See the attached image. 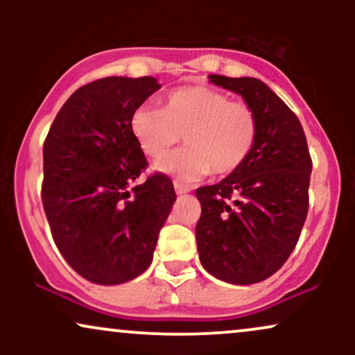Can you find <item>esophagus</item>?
I'll list each match as a JSON object with an SVG mask.
<instances>
[{
  "label": "esophagus",
  "mask_w": 355,
  "mask_h": 355,
  "mask_svg": "<svg viewBox=\"0 0 355 355\" xmlns=\"http://www.w3.org/2000/svg\"><path fill=\"white\" fill-rule=\"evenodd\" d=\"M173 187H175V191H177L178 195L187 193V191L191 190L189 185H183V183H180V182H173Z\"/></svg>",
  "instance_id": "1"
}]
</instances>
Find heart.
<instances>
[{
    "label": "heart",
    "mask_w": 355,
    "mask_h": 355,
    "mask_svg": "<svg viewBox=\"0 0 355 355\" xmlns=\"http://www.w3.org/2000/svg\"><path fill=\"white\" fill-rule=\"evenodd\" d=\"M130 128L146 157H165L185 137L189 148L158 162V172L193 182L210 172L229 175L247 162L259 135L255 110L207 85L168 92L162 108L138 107Z\"/></svg>",
    "instance_id": "1"
}]
</instances>
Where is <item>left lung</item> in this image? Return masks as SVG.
<instances>
[{
    "mask_svg": "<svg viewBox=\"0 0 355 355\" xmlns=\"http://www.w3.org/2000/svg\"><path fill=\"white\" fill-rule=\"evenodd\" d=\"M255 110L259 135L247 162L215 185L197 189L198 257L229 284L262 282L284 266L309 211L312 158L299 118L257 78L210 75Z\"/></svg>",
    "mask_w": 355,
    "mask_h": 355,
    "instance_id": "8db88e82",
    "label": "left lung"
}]
</instances>
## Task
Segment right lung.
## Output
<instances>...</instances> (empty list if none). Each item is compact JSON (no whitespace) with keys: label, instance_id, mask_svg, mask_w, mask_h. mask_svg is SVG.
<instances>
[{"label":"right lung","instance_id":"obj_1","mask_svg":"<svg viewBox=\"0 0 355 355\" xmlns=\"http://www.w3.org/2000/svg\"><path fill=\"white\" fill-rule=\"evenodd\" d=\"M158 88L152 76L92 81L64 101L43 144L42 200L53 240L93 284L144 274L177 200L165 173L135 183L148 162L130 116Z\"/></svg>","mask_w":355,"mask_h":355}]
</instances>
